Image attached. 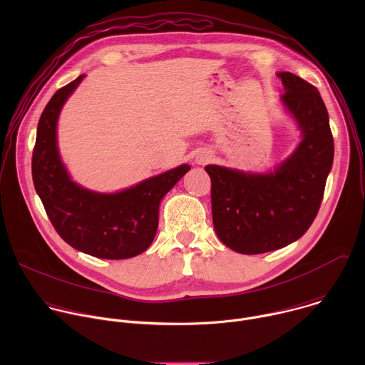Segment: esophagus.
<instances>
[{
	"instance_id": "obj_1",
	"label": "esophagus",
	"mask_w": 365,
	"mask_h": 365,
	"mask_svg": "<svg viewBox=\"0 0 365 365\" xmlns=\"http://www.w3.org/2000/svg\"><path fill=\"white\" fill-rule=\"evenodd\" d=\"M210 159H211V155L207 154V153H203V154H199V155H197V158H196V163H197V165H205V163L210 162Z\"/></svg>"
}]
</instances>
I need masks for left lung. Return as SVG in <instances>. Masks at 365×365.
<instances>
[{
	"label": "left lung",
	"instance_id": "left-lung-1",
	"mask_svg": "<svg viewBox=\"0 0 365 365\" xmlns=\"http://www.w3.org/2000/svg\"><path fill=\"white\" fill-rule=\"evenodd\" d=\"M283 106L302 141L274 172L244 173L210 165L212 221L218 238L241 254L274 251L299 240L318 215L334 162L329 115L318 89L280 72Z\"/></svg>",
	"mask_w": 365,
	"mask_h": 365
}]
</instances>
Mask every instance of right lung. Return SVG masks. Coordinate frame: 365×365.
<instances>
[{"instance_id": "1", "label": "right lung", "mask_w": 365, "mask_h": 365, "mask_svg": "<svg viewBox=\"0 0 365 365\" xmlns=\"http://www.w3.org/2000/svg\"><path fill=\"white\" fill-rule=\"evenodd\" d=\"M83 76L56 91L41 113L31 159L33 183L51 225L71 247L98 258H131L153 242L160 200L190 166L182 165L118 193H96L72 182L59 155L56 125L63 103Z\"/></svg>"}]
</instances>
